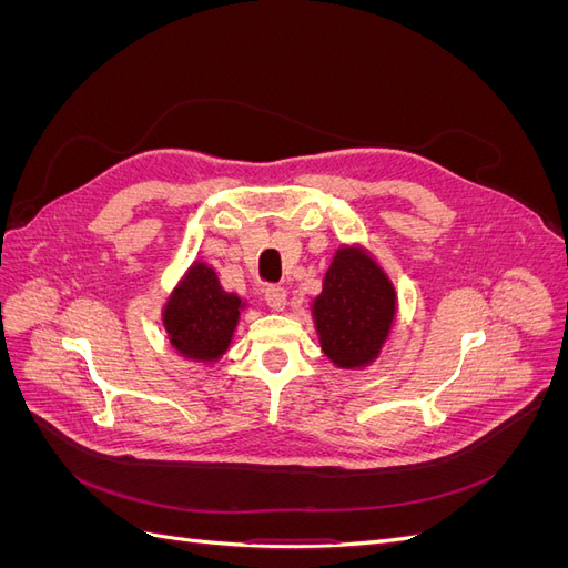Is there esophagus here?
Listing matches in <instances>:
<instances>
[{
	"instance_id": "1",
	"label": "esophagus",
	"mask_w": 568,
	"mask_h": 568,
	"mask_svg": "<svg viewBox=\"0 0 568 568\" xmlns=\"http://www.w3.org/2000/svg\"><path fill=\"white\" fill-rule=\"evenodd\" d=\"M265 303L272 307V311H284L286 305V288L280 284H270L265 288Z\"/></svg>"
}]
</instances>
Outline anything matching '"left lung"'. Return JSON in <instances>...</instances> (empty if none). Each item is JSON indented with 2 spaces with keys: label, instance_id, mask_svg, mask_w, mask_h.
Returning a JSON list of instances; mask_svg holds the SVG:
<instances>
[{
  "label": "left lung",
  "instance_id": "obj_1",
  "mask_svg": "<svg viewBox=\"0 0 568 568\" xmlns=\"http://www.w3.org/2000/svg\"><path fill=\"white\" fill-rule=\"evenodd\" d=\"M324 355L355 369L379 355L395 317V291L382 267L359 248H341L313 303Z\"/></svg>",
  "mask_w": 568,
  "mask_h": 568
}]
</instances>
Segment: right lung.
<instances>
[{
  "mask_svg": "<svg viewBox=\"0 0 568 568\" xmlns=\"http://www.w3.org/2000/svg\"><path fill=\"white\" fill-rule=\"evenodd\" d=\"M242 298L220 286L213 267L194 263L170 296L163 324L175 351L211 363L230 348Z\"/></svg>",
  "mask_w": 568,
  "mask_h": 568,
  "instance_id": "add662e5",
  "label": "right lung"
}]
</instances>
